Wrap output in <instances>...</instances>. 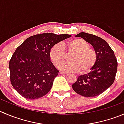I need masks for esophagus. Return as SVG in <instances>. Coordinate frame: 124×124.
<instances>
[{
	"label": "esophagus",
	"instance_id": "34e87169",
	"mask_svg": "<svg viewBox=\"0 0 124 124\" xmlns=\"http://www.w3.org/2000/svg\"><path fill=\"white\" fill-rule=\"evenodd\" d=\"M60 74H61V75H69V73H67L63 72V71H61V72H60Z\"/></svg>",
	"mask_w": 124,
	"mask_h": 124
}]
</instances>
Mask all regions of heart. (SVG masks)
Masks as SVG:
<instances>
[{
  "mask_svg": "<svg viewBox=\"0 0 124 124\" xmlns=\"http://www.w3.org/2000/svg\"><path fill=\"white\" fill-rule=\"evenodd\" d=\"M66 53L71 54L70 62L60 65L61 70L67 72L86 74L94 68L97 60V54L90 48L89 44L83 39H75L64 43H57L51 48L49 57L53 64L58 67L67 58Z\"/></svg>",
  "mask_w": 124,
  "mask_h": 124,
  "instance_id": "b5f03b06",
  "label": "heart"
}]
</instances>
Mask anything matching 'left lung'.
Masks as SVG:
<instances>
[{"label": "left lung", "instance_id": "obj_1", "mask_svg": "<svg viewBox=\"0 0 124 124\" xmlns=\"http://www.w3.org/2000/svg\"><path fill=\"white\" fill-rule=\"evenodd\" d=\"M75 36L82 38L93 46L97 60L90 72L78 76L72 88L84 97H95L105 92L114 83L117 70L116 57L109 45L101 38L85 32Z\"/></svg>", "mask_w": 124, "mask_h": 124}]
</instances>
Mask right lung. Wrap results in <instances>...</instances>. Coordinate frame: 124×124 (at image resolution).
<instances>
[{"label":"right lung","instance_id":"right-lung-1","mask_svg":"<svg viewBox=\"0 0 124 124\" xmlns=\"http://www.w3.org/2000/svg\"><path fill=\"white\" fill-rule=\"evenodd\" d=\"M71 35L45 33L31 36L16 48L9 62L13 87L23 97L34 100L43 97L58 75L51 61V48Z\"/></svg>","mask_w":124,"mask_h":124}]
</instances>
